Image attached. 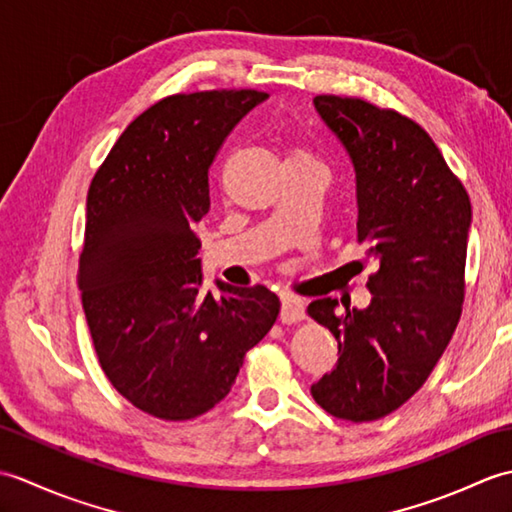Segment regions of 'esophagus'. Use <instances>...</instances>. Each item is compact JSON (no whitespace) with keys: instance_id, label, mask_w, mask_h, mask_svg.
Listing matches in <instances>:
<instances>
[{"instance_id":"1","label":"esophagus","mask_w":512,"mask_h":512,"mask_svg":"<svg viewBox=\"0 0 512 512\" xmlns=\"http://www.w3.org/2000/svg\"><path fill=\"white\" fill-rule=\"evenodd\" d=\"M306 317V303L297 297H284L281 301V312H279V321L281 323H297Z\"/></svg>"}]
</instances>
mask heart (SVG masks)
<instances>
[{
  "instance_id": "obj_1",
  "label": "heart",
  "mask_w": 512,
  "mask_h": 512,
  "mask_svg": "<svg viewBox=\"0 0 512 512\" xmlns=\"http://www.w3.org/2000/svg\"><path fill=\"white\" fill-rule=\"evenodd\" d=\"M292 156H303V154H301V151H297V154H292Z\"/></svg>"
}]
</instances>
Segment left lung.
Listing matches in <instances>:
<instances>
[{
  "label": "left lung",
  "instance_id": "1",
  "mask_svg": "<svg viewBox=\"0 0 512 512\" xmlns=\"http://www.w3.org/2000/svg\"><path fill=\"white\" fill-rule=\"evenodd\" d=\"M314 110L356 173V242L378 270L365 310L317 299L310 317L339 341V361L310 387L334 418H385L416 394L447 350L464 301L471 200L411 118L321 94Z\"/></svg>",
  "mask_w": 512,
  "mask_h": 512
}]
</instances>
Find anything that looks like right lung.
Wrapping results in <instances>:
<instances>
[{
	"label": "right lung",
	"mask_w": 512,
	"mask_h": 512,
	"mask_svg": "<svg viewBox=\"0 0 512 512\" xmlns=\"http://www.w3.org/2000/svg\"><path fill=\"white\" fill-rule=\"evenodd\" d=\"M268 99L257 90L173 94L116 140L88 191L79 288L105 376L134 407L191 420L231 391L279 299L264 286L202 292L195 224L211 209L209 167Z\"/></svg>",
	"instance_id": "right-lung-1"
}]
</instances>
